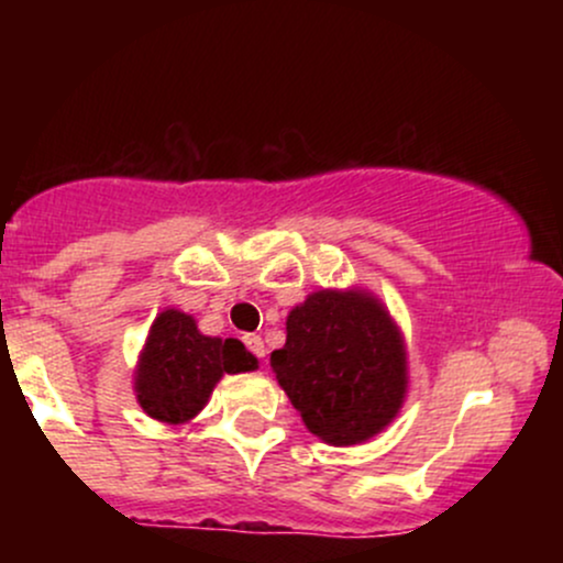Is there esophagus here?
<instances>
[{
	"label": "esophagus",
	"mask_w": 563,
	"mask_h": 563,
	"mask_svg": "<svg viewBox=\"0 0 563 563\" xmlns=\"http://www.w3.org/2000/svg\"><path fill=\"white\" fill-rule=\"evenodd\" d=\"M243 344H245V349H249L251 354H254V357H264V341H262V335H256V333H249V335H243Z\"/></svg>",
	"instance_id": "34e87169"
}]
</instances>
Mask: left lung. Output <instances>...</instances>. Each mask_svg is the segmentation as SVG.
<instances>
[{"mask_svg":"<svg viewBox=\"0 0 563 563\" xmlns=\"http://www.w3.org/2000/svg\"><path fill=\"white\" fill-rule=\"evenodd\" d=\"M286 331L269 365L312 434L357 444L389 426L407 386L405 346L373 296L318 290L288 314Z\"/></svg>","mask_w":563,"mask_h":563,"instance_id":"8db88e82","label":"left lung"}]
</instances>
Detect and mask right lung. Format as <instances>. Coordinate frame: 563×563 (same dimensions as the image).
Wrapping results in <instances>:
<instances>
[{
    "label": "right lung",
    "instance_id": "add662e5",
    "mask_svg": "<svg viewBox=\"0 0 563 563\" xmlns=\"http://www.w3.org/2000/svg\"><path fill=\"white\" fill-rule=\"evenodd\" d=\"M256 357L238 339H211L190 314L166 309L142 349L134 389L142 410L164 423H185L214 391L224 373L254 371Z\"/></svg>",
    "mask_w": 563,
    "mask_h": 563
}]
</instances>
